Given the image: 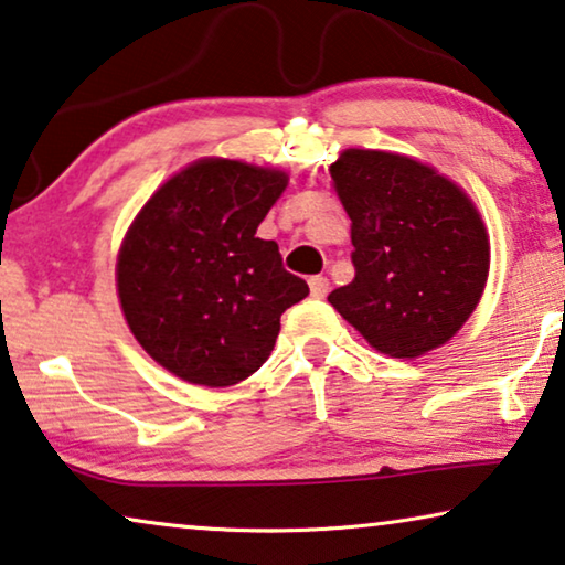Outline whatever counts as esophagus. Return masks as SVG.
<instances>
[{
  "instance_id": "34e87169",
  "label": "esophagus",
  "mask_w": 565,
  "mask_h": 565,
  "mask_svg": "<svg viewBox=\"0 0 565 565\" xmlns=\"http://www.w3.org/2000/svg\"><path fill=\"white\" fill-rule=\"evenodd\" d=\"M308 288H310V296H313V298H326V296H329L331 285L323 275H316V277H310V280H308Z\"/></svg>"
}]
</instances>
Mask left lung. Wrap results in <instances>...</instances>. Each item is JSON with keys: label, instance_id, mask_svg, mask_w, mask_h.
<instances>
[{"label": "left lung", "instance_id": "1", "mask_svg": "<svg viewBox=\"0 0 565 565\" xmlns=\"http://www.w3.org/2000/svg\"><path fill=\"white\" fill-rule=\"evenodd\" d=\"M351 218L354 280L329 302L372 349L415 359L469 321L489 277V232L477 203L418 158L349 147L329 168Z\"/></svg>", "mask_w": 565, "mask_h": 565}]
</instances>
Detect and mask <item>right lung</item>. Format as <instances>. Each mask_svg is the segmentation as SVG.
I'll return each mask as SVG.
<instances>
[{
    "label": "right lung",
    "instance_id": "right-lung-1",
    "mask_svg": "<svg viewBox=\"0 0 565 565\" xmlns=\"http://www.w3.org/2000/svg\"><path fill=\"white\" fill-rule=\"evenodd\" d=\"M288 173L232 158L188 162L129 224L117 296L137 343L175 377L232 387L267 362L280 316L308 296L257 226Z\"/></svg>",
    "mask_w": 565,
    "mask_h": 565
}]
</instances>
